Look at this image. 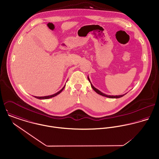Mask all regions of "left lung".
Segmentation results:
<instances>
[{
    "instance_id": "obj_1",
    "label": "left lung",
    "mask_w": 159,
    "mask_h": 159,
    "mask_svg": "<svg viewBox=\"0 0 159 159\" xmlns=\"http://www.w3.org/2000/svg\"><path fill=\"white\" fill-rule=\"evenodd\" d=\"M88 80H89V82L91 83V81H90V80H89V79L88 78ZM91 87H92V88L94 90V91H95L97 93H98V94H100V95H102V96H104V97H109V98H120V97H123L124 95H116V96H113V95H106V94H105V93H102V92H100V91H99V90H98L97 89H96L95 88H94L93 86V85L91 83Z\"/></svg>"
}]
</instances>
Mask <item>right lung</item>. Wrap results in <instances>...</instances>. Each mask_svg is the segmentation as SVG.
<instances>
[{
  "label": "right lung",
  "instance_id": "add662e5",
  "mask_svg": "<svg viewBox=\"0 0 159 159\" xmlns=\"http://www.w3.org/2000/svg\"><path fill=\"white\" fill-rule=\"evenodd\" d=\"M65 86L60 91H59L58 92H57V93H54V94H53V95H48V96H45V97H35V98H39V99H48V98H52V97H55V96H56L57 95H58V94H59L62 91H63V89H64V88H65Z\"/></svg>",
  "mask_w": 159,
  "mask_h": 159
}]
</instances>
